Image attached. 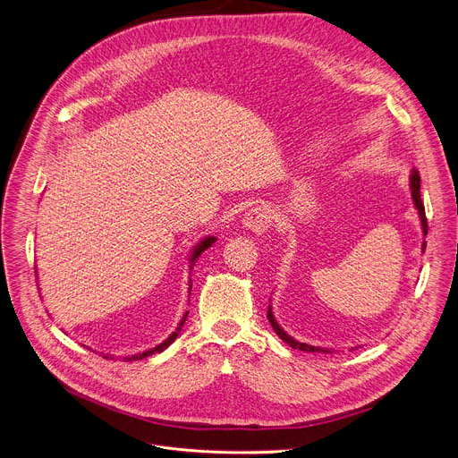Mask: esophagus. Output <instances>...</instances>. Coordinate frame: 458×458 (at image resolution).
Instances as JSON below:
<instances>
[{
	"mask_svg": "<svg viewBox=\"0 0 458 458\" xmlns=\"http://www.w3.org/2000/svg\"><path fill=\"white\" fill-rule=\"evenodd\" d=\"M242 225L244 228L260 233V232H267L272 226V210L265 205L255 207L251 210H248L242 217Z\"/></svg>",
	"mask_w": 458,
	"mask_h": 458,
	"instance_id": "obj_1",
	"label": "esophagus"
}]
</instances>
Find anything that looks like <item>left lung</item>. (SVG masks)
<instances>
[{
  "mask_svg": "<svg viewBox=\"0 0 458 458\" xmlns=\"http://www.w3.org/2000/svg\"><path fill=\"white\" fill-rule=\"evenodd\" d=\"M410 184H411V195H413L415 208L419 210V216H420L422 232H424V235H428V221H426V212H424V205H422V199H420V175H419L417 170H413L411 179H410ZM424 248H426V242L422 244V251H424ZM268 320H270V324H272L274 332H276L288 346H292L293 350H301V352H326V353L330 352V350H324V348H317V346H310V344L299 343V341H295L293 337H290V335L281 328V326L277 324V320H276V317H274V313H272V306H268Z\"/></svg>",
  "mask_w": 458,
  "mask_h": 458,
  "instance_id": "1",
  "label": "left lung"
}]
</instances>
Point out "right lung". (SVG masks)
Returning a JSON list of instances; mask_svg holds the SVG:
<instances>
[{
    "mask_svg": "<svg viewBox=\"0 0 458 458\" xmlns=\"http://www.w3.org/2000/svg\"><path fill=\"white\" fill-rule=\"evenodd\" d=\"M214 242H216V237H205L198 246H195V248H193V253H191V257H190V267H193L195 260H198V257H199L207 248H210ZM190 290H191V281H190ZM186 317H188V311H186L184 317L181 318V322H179V326H177V330H175L165 343H161L159 346H156V348H152V350H148V352H143V353H138V355L123 357V360H141V359H147V357H150V355H154V353H161L165 348H168V346L177 339V335H179V332H181V328H182V324H184ZM105 359H108V357L105 355ZM110 359H112V357H110Z\"/></svg>",
    "mask_w": 458,
    "mask_h": 458,
    "instance_id": "obj_1",
    "label": "right lung"
}]
</instances>
